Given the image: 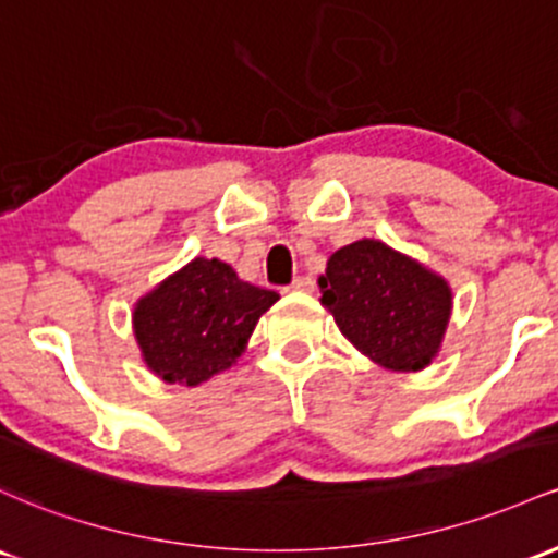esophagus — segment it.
<instances>
[{"mask_svg": "<svg viewBox=\"0 0 558 558\" xmlns=\"http://www.w3.org/2000/svg\"><path fill=\"white\" fill-rule=\"evenodd\" d=\"M291 291H312L315 289V283H312V278H307V275H302V278H293V283L289 286Z\"/></svg>", "mask_w": 558, "mask_h": 558, "instance_id": "1", "label": "esophagus"}]
</instances>
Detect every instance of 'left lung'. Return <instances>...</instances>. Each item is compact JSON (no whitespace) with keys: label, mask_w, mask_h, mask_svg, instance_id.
I'll return each instance as SVG.
<instances>
[{"label":"left lung","mask_w":558,"mask_h":558,"mask_svg":"<svg viewBox=\"0 0 558 558\" xmlns=\"http://www.w3.org/2000/svg\"><path fill=\"white\" fill-rule=\"evenodd\" d=\"M320 304L360 354L397 373L432 365L452 315V289L413 256L363 238L333 251Z\"/></svg>","instance_id":"left-lung-1"}]
</instances>
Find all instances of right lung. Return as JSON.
I'll list each match as a JSON object with an SVG mask.
<instances>
[{"mask_svg":"<svg viewBox=\"0 0 558 558\" xmlns=\"http://www.w3.org/2000/svg\"><path fill=\"white\" fill-rule=\"evenodd\" d=\"M278 293L238 278L228 262L195 256L137 299L132 330L161 381L198 387L235 365Z\"/></svg>","mask_w":558,"mask_h":558,"instance_id":"right-lung-1","label":"right lung"}]
</instances>
